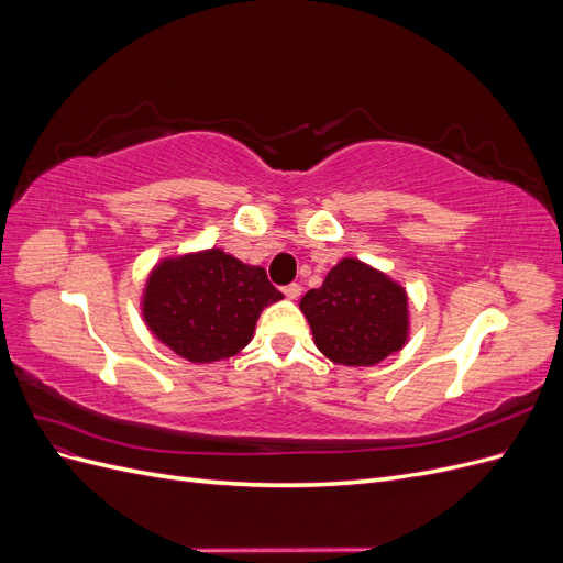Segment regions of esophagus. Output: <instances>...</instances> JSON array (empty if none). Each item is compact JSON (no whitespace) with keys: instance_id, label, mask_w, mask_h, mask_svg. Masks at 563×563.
<instances>
[{"instance_id":"34e87169","label":"esophagus","mask_w":563,"mask_h":563,"mask_svg":"<svg viewBox=\"0 0 563 563\" xmlns=\"http://www.w3.org/2000/svg\"><path fill=\"white\" fill-rule=\"evenodd\" d=\"M284 296H286L288 300H296V298L300 296V286H298V284H288V286H284Z\"/></svg>"}]
</instances>
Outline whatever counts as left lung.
<instances>
[{
    "label": "left lung",
    "instance_id": "left-lung-1",
    "mask_svg": "<svg viewBox=\"0 0 563 563\" xmlns=\"http://www.w3.org/2000/svg\"><path fill=\"white\" fill-rule=\"evenodd\" d=\"M317 350L333 364L376 366L408 340V296L385 272L343 258L300 300Z\"/></svg>",
    "mask_w": 563,
    "mask_h": 563
}]
</instances>
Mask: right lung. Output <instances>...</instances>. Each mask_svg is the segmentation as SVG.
<instances>
[{"mask_svg":"<svg viewBox=\"0 0 563 563\" xmlns=\"http://www.w3.org/2000/svg\"><path fill=\"white\" fill-rule=\"evenodd\" d=\"M282 298L263 267L209 249L155 265L141 305L147 329L168 350L192 364H211L242 352L261 312Z\"/></svg>","mask_w":563,"mask_h":563,"instance_id":"1","label":"right lung"}]
</instances>
